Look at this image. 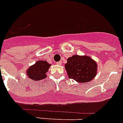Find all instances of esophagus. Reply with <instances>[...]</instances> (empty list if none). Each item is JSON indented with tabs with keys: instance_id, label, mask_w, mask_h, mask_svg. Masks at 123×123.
<instances>
[{
	"instance_id": "obj_1",
	"label": "esophagus",
	"mask_w": 123,
	"mask_h": 123,
	"mask_svg": "<svg viewBox=\"0 0 123 123\" xmlns=\"http://www.w3.org/2000/svg\"><path fill=\"white\" fill-rule=\"evenodd\" d=\"M56 64H57V65H61V64H62V62H61V61H60V62H58L56 63Z\"/></svg>"
}]
</instances>
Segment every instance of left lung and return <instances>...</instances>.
<instances>
[{
    "label": "left lung",
    "mask_w": 123,
    "mask_h": 123,
    "mask_svg": "<svg viewBox=\"0 0 123 123\" xmlns=\"http://www.w3.org/2000/svg\"><path fill=\"white\" fill-rule=\"evenodd\" d=\"M70 78L78 83H87L95 77L97 73V64L88 56L73 55L67 59L65 65Z\"/></svg>",
    "instance_id": "1"
}]
</instances>
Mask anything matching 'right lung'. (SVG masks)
Returning <instances> with one entry per match:
<instances>
[{
  "instance_id": "right-lung-1",
  "label": "right lung",
  "mask_w": 123,
  "mask_h": 123,
  "mask_svg": "<svg viewBox=\"0 0 123 123\" xmlns=\"http://www.w3.org/2000/svg\"><path fill=\"white\" fill-rule=\"evenodd\" d=\"M51 66L47 61L39 60L30 67L27 71V76L32 80H40L47 77L46 73Z\"/></svg>"
}]
</instances>
